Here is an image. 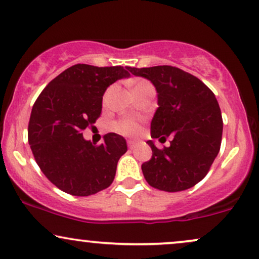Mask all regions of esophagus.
Masks as SVG:
<instances>
[{
	"instance_id": "esophagus-1",
	"label": "esophagus",
	"mask_w": 259,
	"mask_h": 259,
	"mask_svg": "<svg viewBox=\"0 0 259 259\" xmlns=\"http://www.w3.org/2000/svg\"><path fill=\"white\" fill-rule=\"evenodd\" d=\"M136 145H138V142L136 141H133V140H129V141H127V146H129V148L130 149H134L136 147Z\"/></svg>"
}]
</instances>
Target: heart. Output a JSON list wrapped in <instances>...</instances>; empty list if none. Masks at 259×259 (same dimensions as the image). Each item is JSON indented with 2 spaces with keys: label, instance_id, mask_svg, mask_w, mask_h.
Listing matches in <instances>:
<instances>
[{
  "label": "heart",
  "instance_id": "b5f03b06",
  "mask_svg": "<svg viewBox=\"0 0 259 259\" xmlns=\"http://www.w3.org/2000/svg\"><path fill=\"white\" fill-rule=\"evenodd\" d=\"M142 83V82H140ZM113 129L116 130L117 133L123 134V135H136L140 132V125L139 123L135 119H132V118H126V119H121L113 125Z\"/></svg>",
  "mask_w": 259,
  "mask_h": 259
}]
</instances>
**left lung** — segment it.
<instances>
[{
    "label": "left lung",
    "instance_id": "obj_1",
    "mask_svg": "<svg viewBox=\"0 0 259 259\" xmlns=\"http://www.w3.org/2000/svg\"><path fill=\"white\" fill-rule=\"evenodd\" d=\"M126 68L134 76L148 79L157 90L152 139L174 136L164 149L147 141L153 154L142 164L143 176L160 191L192 188L206 176L220 152L223 120L216 96L200 79L177 67Z\"/></svg>",
    "mask_w": 259,
    "mask_h": 259
}]
</instances>
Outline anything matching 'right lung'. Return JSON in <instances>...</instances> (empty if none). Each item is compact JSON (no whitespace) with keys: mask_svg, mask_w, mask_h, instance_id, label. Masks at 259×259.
<instances>
[{"mask_svg":"<svg viewBox=\"0 0 259 259\" xmlns=\"http://www.w3.org/2000/svg\"><path fill=\"white\" fill-rule=\"evenodd\" d=\"M127 77L121 66L77 64L49 82L37 98L29 121L30 147L42 172L62 192L88 197L113 182L118 160L127 151L125 139L108 133L95 146L83 138L82 130L101 114L106 89Z\"/></svg>","mask_w":259,"mask_h":259,"instance_id":"1","label":"right lung"}]
</instances>
